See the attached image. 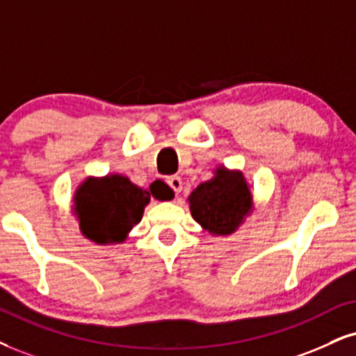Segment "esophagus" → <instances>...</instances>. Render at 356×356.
I'll use <instances>...</instances> for the list:
<instances>
[{"instance_id": "obj_1", "label": "esophagus", "mask_w": 356, "mask_h": 356, "mask_svg": "<svg viewBox=\"0 0 356 356\" xmlns=\"http://www.w3.org/2000/svg\"><path fill=\"white\" fill-rule=\"evenodd\" d=\"M166 183H168V186L175 191V195H179V191H181V188H183L181 178H179V177H170L168 179H166Z\"/></svg>"}]
</instances>
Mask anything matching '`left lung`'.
<instances>
[{
	"mask_svg": "<svg viewBox=\"0 0 356 356\" xmlns=\"http://www.w3.org/2000/svg\"><path fill=\"white\" fill-rule=\"evenodd\" d=\"M188 201L195 221L214 236L232 234L252 209V195L243 173L226 166L216 168V175L201 183Z\"/></svg>",
	"mask_w": 356,
	"mask_h": 356,
	"instance_id": "8db88e82",
	"label": "left lung"
}]
</instances>
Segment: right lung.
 Listing matches in <instances>:
<instances>
[{
    "instance_id": "1",
    "label": "right lung",
    "mask_w": 356,
    "mask_h": 356,
    "mask_svg": "<svg viewBox=\"0 0 356 356\" xmlns=\"http://www.w3.org/2000/svg\"><path fill=\"white\" fill-rule=\"evenodd\" d=\"M152 196L166 200L168 193L161 188L147 191L122 175L87 178L74 193V213L87 239L97 244H118L142 221Z\"/></svg>"
}]
</instances>
